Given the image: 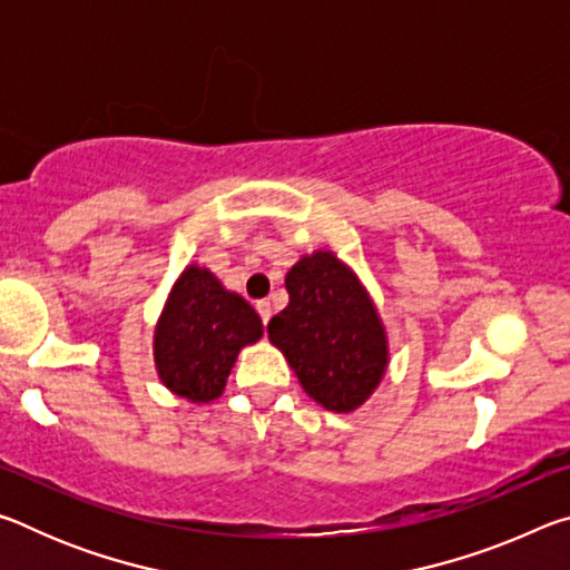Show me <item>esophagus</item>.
<instances>
[{"instance_id": "34e87169", "label": "esophagus", "mask_w": 570, "mask_h": 570, "mask_svg": "<svg viewBox=\"0 0 570 570\" xmlns=\"http://www.w3.org/2000/svg\"><path fill=\"white\" fill-rule=\"evenodd\" d=\"M256 312H258V316H262V322L266 324L268 320H272V302H268V298L256 302Z\"/></svg>"}]
</instances>
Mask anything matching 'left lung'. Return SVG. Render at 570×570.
<instances>
[{"instance_id": "obj_1", "label": "left lung", "mask_w": 570, "mask_h": 570, "mask_svg": "<svg viewBox=\"0 0 570 570\" xmlns=\"http://www.w3.org/2000/svg\"><path fill=\"white\" fill-rule=\"evenodd\" d=\"M288 304L266 332L304 392L332 412H352L387 366V336L356 276L334 254L316 250L286 274Z\"/></svg>"}]
</instances>
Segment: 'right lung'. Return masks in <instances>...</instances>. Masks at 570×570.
Masks as SVG:
<instances>
[{
	"label": "right lung",
	"instance_id": "1",
	"mask_svg": "<svg viewBox=\"0 0 570 570\" xmlns=\"http://www.w3.org/2000/svg\"><path fill=\"white\" fill-rule=\"evenodd\" d=\"M264 326L238 294L226 292L206 268L180 274L156 330V366L163 384L193 402L216 400L240 346Z\"/></svg>",
	"mask_w": 570,
	"mask_h": 570
}]
</instances>
